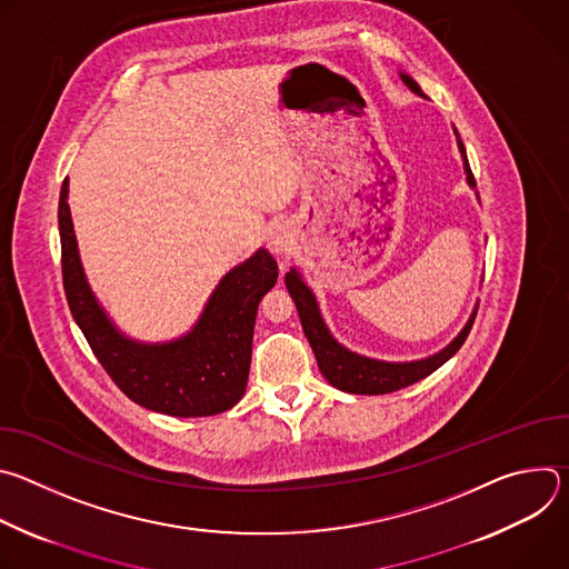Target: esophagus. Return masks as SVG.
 I'll use <instances>...</instances> for the list:
<instances>
[{
    "instance_id": "esophagus-1",
    "label": "esophagus",
    "mask_w": 569,
    "mask_h": 569,
    "mask_svg": "<svg viewBox=\"0 0 569 569\" xmlns=\"http://www.w3.org/2000/svg\"><path fill=\"white\" fill-rule=\"evenodd\" d=\"M268 248H270V252H274V254H283L286 250H288V238H286V233H283V229L281 227H272L270 231H268Z\"/></svg>"
}]
</instances>
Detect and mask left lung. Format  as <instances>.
<instances>
[{"label": "left lung", "instance_id": "1", "mask_svg": "<svg viewBox=\"0 0 569 569\" xmlns=\"http://www.w3.org/2000/svg\"><path fill=\"white\" fill-rule=\"evenodd\" d=\"M398 76H400L402 83L410 88V92L426 99L423 90L419 88V83L410 73L398 71ZM455 134H457V146H459V152H461V159H463L466 182H468L470 189H475V178H472L470 167H468L466 148H463L457 130H455ZM286 288H288V292H290V297L297 306L303 333H306V338L312 347V353L317 358L321 376L327 378L333 387H338L347 393H365V396L389 393V391L410 387V385L428 378L432 371H437L441 365H446L461 349L463 340L468 338V333L472 329L475 315H477V306H475L468 321H466V327L457 333V338L448 347H443L435 356L412 360V362H385V360L360 356V353L347 349L345 345H340L331 336L327 321H323V317H321L319 303H317L312 290L306 286L299 270L290 268V272H286Z\"/></svg>", "mask_w": 569, "mask_h": 569}]
</instances>
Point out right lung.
<instances>
[{
    "label": "right lung",
    "instance_id": "obj_1",
    "mask_svg": "<svg viewBox=\"0 0 569 569\" xmlns=\"http://www.w3.org/2000/svg\"><path fill=\"white\" fill-rule=\"evenodd\" d=\"M67 198L69 180L62 182L58 202L67 303L117 387L141 408L169 417L193 419L231 410L248 387L259 303L279 277L272 254L261 248L229 270L191 331L169 342H141L117 327L90 288Z\"/></svg>",
    "mask_w": 569,
    "mask_h": 569
}]
</instances>
